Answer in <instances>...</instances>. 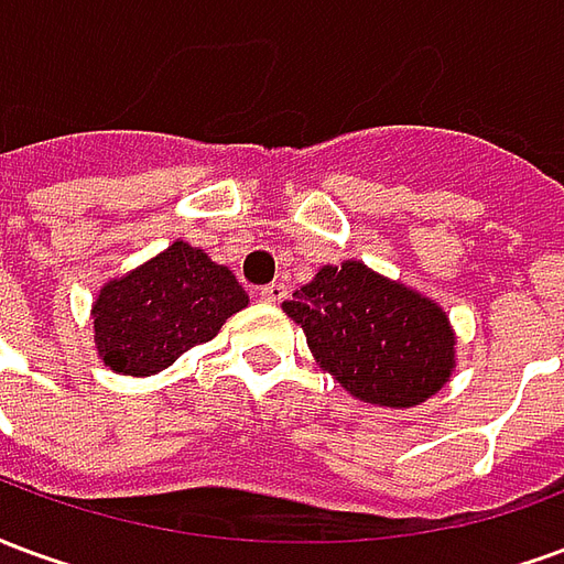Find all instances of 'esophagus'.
I'll return each mask as SVG.
<instances>
[{
	"label": "esophagus",
	"mask_w": 564,
	"mask_h": 564,
	"mask_svg": "<svg viewBox=\"0 0 564 564\" xmlns=\"http://www.w3.org/2000/svg\"><path fill=\"white\" fill-rule=\"evenodd\" d=\"M257 295H259V302L278 305V302H283V299H286V286H283V283H269V286H262Z\"/></svg>",
	"instance_id": "1"
}]
</instances>
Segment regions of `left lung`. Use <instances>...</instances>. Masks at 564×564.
<instances>
[{
  "label": "left lung",
  "mask_w": 564,
  "mask_h": 564,
  "mask_svg": "<svg viewBox=\"0 0 564 564\" xmlns=\"http://www.w3.org/2000/svg\"><path fill=\"white\" fill-rule=\"evenodd\" d=\"M283 311L305 329L319 368L359 402L414 408L432 399L456 368L447 314L356 259L323 265L283 302Z\"/></svg>",
  "instance_id": "8db88e82"
}]
</instances>
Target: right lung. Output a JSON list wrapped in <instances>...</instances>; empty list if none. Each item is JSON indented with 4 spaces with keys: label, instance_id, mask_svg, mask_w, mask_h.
<instances>
[{
    "label": "right lung",
    "instance_id": "right-lung-1",
    "mask_svg": "<svg viewBox=\"0 0 564 564\" xmlns=\"http://www.w3.org/2000/svg\"><path fill=\"white\" fill-rule=\"evenodd\" d=\"M247 302L232 271L198 247L174 241L99 290L93 305L96 350L117 375L148 378L189 347L210 341Z\"/></svg>",
    "mask_w": 564,
    "mask_h": 564
}]
</instances>
